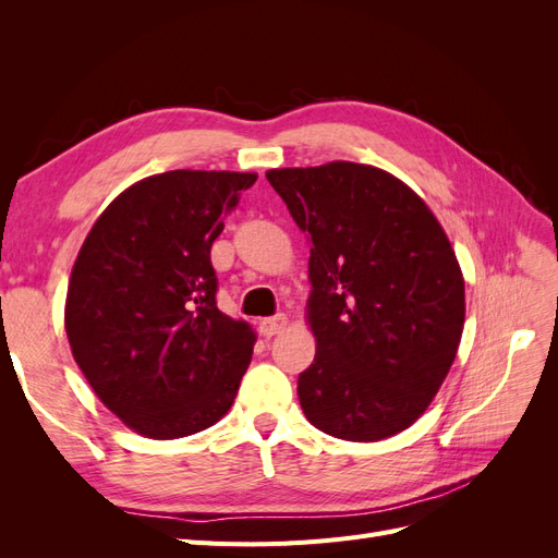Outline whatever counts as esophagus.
I'll return each mask as SVG.
<instances>
[{
    "label": "esophagus",
    "mask_w": 558,
    "mask_h": 558,
    "mask_svg": "<svg viewBox=\"0 0 558 558\" xmlns=\"http://www.w3.org/2000/svg\"><path fill=\"white\" fill-rule=\"evenodd\" d=\"M286 314H275V316H269V318H263L260 324H258V328H260V332L265 335V337H272V335H279L283 328H286Z\"/></svg>",
    "instance_id": "1"
}]
</instances>
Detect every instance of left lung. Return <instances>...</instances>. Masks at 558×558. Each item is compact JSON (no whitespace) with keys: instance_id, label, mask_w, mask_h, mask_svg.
I'll use <instances>...</instances> for the list:
<instances>
[{"instance_id":"8db88e82","label":"left lung","mask_w":558,"mask_h":558,"mask_svg":"<svg viewBox=\"0 0 558 558\" xmlns=\"http://www.w3.org/2000/svg\"><path fill=\"white\" fill-rule=\"evenodd\" d=\"M265 177L312 242L316 356L298 377L302 412L351 442L410 428L440 391L465 320V283L442 226L410 185L373 165Z\"/></svg>"}]
</instances>
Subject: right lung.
I'll return each mask as SVG.
<instances>
[{
  "mask_svg": "<svg viewBox=\"0 0 558 558\" xmlns=\"http://www.w3.org/2000/svg\"><path fill=\"white\" fill-rule=\"evenodd\" d=\"M251 172L142 179L97 218L72 269L64 330L97 398L140 435L174 440L226 416L256 332L216 307L211 244Z\"/></svg>",
  "mask_w": 558,
  "mask_h": 558,
  "instance_id": "1",
  "label": "right lung"
}]
</instances>
